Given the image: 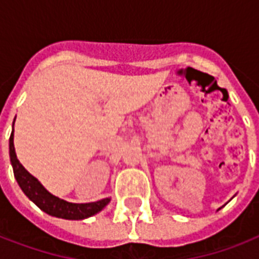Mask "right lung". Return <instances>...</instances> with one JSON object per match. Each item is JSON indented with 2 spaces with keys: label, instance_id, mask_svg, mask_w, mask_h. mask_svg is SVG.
Listing matches in <instances>:
<instances>
[{
  "label": "right lung",
  "instance_id": "right-lung-1",
  "mask_svg": "<svg viewBox=\"0 0 259 259\" xmlns=\"http://www.w3.org/2000/svg\"><path fill=\"white\" fill-rule=\"evenodd\" d=\"M13 124H15V121H13ZM13 132H15V130L12 131L11 138H9V154H11V162L12 166H13L16 181L20 185L21 190L25 193V196L31 201L35 202L41 211H44L48 215L55 216V218H61V219L82 220L96 215L109 204L111 198H102V200H98L96 202H86V204H75V202L62 200V198L50 193L37 181V178H35L29 171H27L25 167L17 159L15 144H13Z\"/></svg>",
  "mask_w": 259,
  "mask_h": 259
}]
</instances>
